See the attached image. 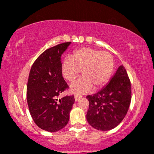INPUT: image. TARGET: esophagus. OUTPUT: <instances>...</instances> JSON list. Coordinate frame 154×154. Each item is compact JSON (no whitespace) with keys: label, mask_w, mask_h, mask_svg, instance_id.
Returning a JSON list of instances; mask_svg holds the SVG:
<instances>
[{"label":"esophagus","mask_w":154,"mask_h":154,"mask_svg":"<svg viewBox=\"0 0 154 154\" xmlns=\"http://www.w3.org/2000/svg\"><path fill=\"white\" fill-rule=\"evenodd\" d=\"M81 97H81V96H80V95H75L74 98H75V100L77 102V101H79V99L81 98Z\"/></svg>","instance_id":"esophagus-1"}]
</instances>
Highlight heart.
Segmentation results:
<instances>
[{"mask_svg": "<svg viewBox=\"0 0 154 154\" xmlns=\"http://www.w3.org/2000/svg\"><path fill=\"white\" fill-rule=\"evenodd\" d=\"M114 68V60L107 52L91 48L78 50L73 56H67L62 64L63 76L72 81L82 71L83 76L70 84L72 93L77 94L88 93L104 86L109 79Z\"/></svg>", "mask_w": 154, "mask_h": 154, "instance_id": "b5f03b06", "label": "heart"}]
</instances>
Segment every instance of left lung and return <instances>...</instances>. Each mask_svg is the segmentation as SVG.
<instances>
[{
	"label": "left lung",
	"instance_id": "1",
	"mask_svg": "<svg viewBox=\"0 0 154 154\" xmlns=\"http://www.w3.org/2000/svg\"><path fill=\"white\" fill-rule=\"evenodd\" d=\"M86 98L89 108L86 120L98 131L117 127L125 117L131 101V85L125 67L121 65L100 91Z\"/></svg>",
	"mask_w": 154,
	"mask_h": 154
}]
</instances>
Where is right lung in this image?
<instances>
[{"label":"right lung","mask_w":154,"mask_h":154,"mask_svg":"<svg viewBox=\"0 0 154 154\" xmlns=\"http://www.w3.org/2000/svg\"><path fill=\"white\" fill-rule=\"evenodd\" d=\"M70 44L64 42L43 52L34 61L29 75L26 97L31 116L38 127L51 133L68 124L75 102L73 96L57 99L68 88L63 77L61 55Z\"/></svg>","instance_id":"obj_1"}]
</instances>
